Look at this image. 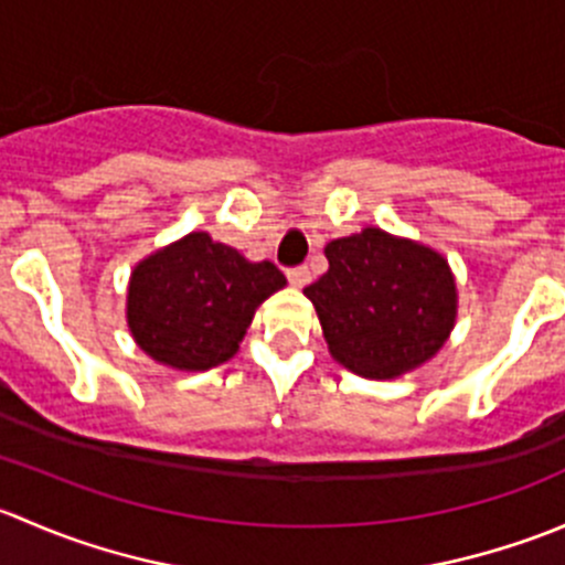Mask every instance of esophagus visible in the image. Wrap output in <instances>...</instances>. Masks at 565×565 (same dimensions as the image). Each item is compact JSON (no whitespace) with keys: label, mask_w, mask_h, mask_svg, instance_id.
Segmentation results:
<instances>
[{"label":"esophagus","mask_w":565,"mask_h":565,"mask_svg":"<svg viewBox=\"0 0 565 565\" xmlns=\"http://www.w3.org/2000/svg\"><path fill=\"white\" fill-rule=\"evenodd\" d=\"M287 278H289V284H292V287H306V284L311 281V270L306 265L289 267Z\"/></svg>","instance_id":"obj_1"}]
</instances>
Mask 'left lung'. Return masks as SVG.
I'll return each instance as SVG.
<instances>
[{
  "instance_id": "8db88e82",
  "label": "left lung",
  "mask_w": 565,
  "mask_h": 565,
  "mask_svg": "<svg viewBox=\"0 0 565 565\" xmlns=\"http://www.w3.org/2000/svg\"><path fill=\"white\" fill-rule=\"evenodd\" d=\"M328 273L303 289L330 355L363 377L429 361L454 328L457 284L437 250L383 230L328 243Z\"/></svg>"
}]
</instances>
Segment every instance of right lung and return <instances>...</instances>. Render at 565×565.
Instances as JSON below:
<instances>
[{"mask_svg":"<svg viewBox=\"0 0 565 565\" xmlns=\"http://www.w3.org/2000/svg\"><path fill=\"white\" fill-rule=\"evenodd\" d=\"M284 284L273 262H248L207 232H191L130 276V333L158 363L204 372L235 355L256 306Z\"/></svg>","mask_w":565,"mask_h":565,"instance_id":"right-lung-1","label":"right lung"}]
</instances>
